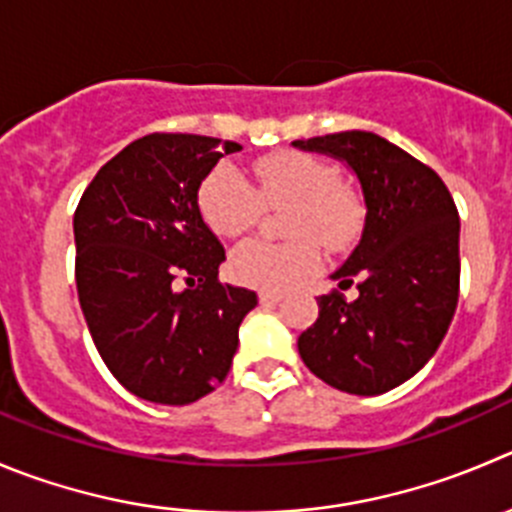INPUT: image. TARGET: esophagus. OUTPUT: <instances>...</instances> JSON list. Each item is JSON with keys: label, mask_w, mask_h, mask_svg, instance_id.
I'll use <instances>...</instances> for the list:
<instances>
[{"label": "esophagus", "mask_w": 512, "mask_h": 512, "mask_svg": "<svg viewBox=\"0 0 512 512\" xmlns=\"http://www.w3.org/2000/svg\"><path fill=\"white\" fill-rule=\"evenodd\" d=\"M281 299H284V296H281V294H271V291H261V294H259V301H261V304H264V306L279 304Z\"/></svg>", "instance_id": "esophagus-1"}]
</instances>
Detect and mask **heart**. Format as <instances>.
I'll return each instance as SVG.
<instances>
[{"instance_id": "1", "label": "heart", "mask_w": 512, "mask_h": 512, "mask_svg": "<svg viewBox=\"0 0 512 512\" xmlns=\"http://www.w3.org/2000/svg\"><path fill=\"white\" fill-rule=\"evenodd\" d=\"M256 188L236 165H218L198 193L208 226L223 238H238L259 223L266 208H289L284 233L291 243L248 241L231 256L233 281L261 291H286L319 266L316 243L344 251L362 231V206L339 183L332 163L309 153L266 155L253 168Z\"/></svg>"}]
</instances>
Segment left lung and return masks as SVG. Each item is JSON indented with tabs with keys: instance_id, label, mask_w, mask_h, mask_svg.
Instances as JSON below:
<instances>
[{
	"instance_id": "1",
	"label": "left lung",
	"mask_w": 512,
	"mask_h": 512,
	"mask_svg": "<svg viewBox=\"0 0 512 512\" xmlns=\"http://www.w3.org/2000/svg\"><path fill=\"white\" fill-rule=\"evenodd\" d=\"M344 160L362 186V238L339 289L319 296V319L301 332L299 354L326 384L349 394L389 392L415 377L445 339L460 294V216L440 175L364 130L294 140Z\"/></svg>"
}]
</instances>
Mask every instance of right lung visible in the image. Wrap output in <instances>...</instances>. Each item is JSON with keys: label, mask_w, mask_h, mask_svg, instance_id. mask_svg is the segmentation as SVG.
Here are the masks:
<instances>
[{"label": "right lung", "mask_w": 512, "mask_h": 512, "mask_svg": "<svg viewBox=\"0 0 512 512\" xmlns=\"http://www.w3.org/2000/svg\"><path fill=\"white\" fill-rule=\"evenodd\" d=\"M236 150L208 135H145L97 170L75 211V281L92 342L113 377L155 405L213 392L259 304L218 281L226 251L198 208L206 175Z\"/></svg>", "instance_id": "add662e5"}]
</instances>
